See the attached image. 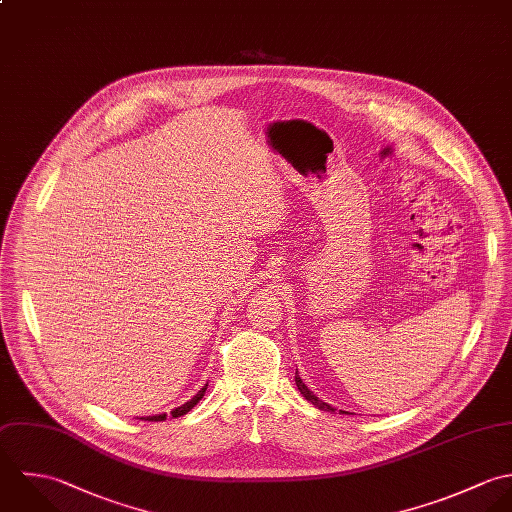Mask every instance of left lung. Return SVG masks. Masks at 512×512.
Listing matches in <instances>:
<instances>
[{"instance_id": "obj_1", "label": "left lung", "mask_w": 512, "mask_h": 512, "mask_svg": "<svg viewBox=\"0 0 512 512\" xmlns=\"http://www.w3.org/2000/svg\"><path fill=\"white\" fill-rule=\"evenodd\" d=\"M295 382H297V388H299V392L307 398L308 402L312 404V406H316L318 409H324V411H334L332 406H328V404H324L322 400H318L310 390H308L307 386L303 384V380H301V376L299 374H295ZM340 413H348V411H340Z\"/></svg>"}]
</instances>
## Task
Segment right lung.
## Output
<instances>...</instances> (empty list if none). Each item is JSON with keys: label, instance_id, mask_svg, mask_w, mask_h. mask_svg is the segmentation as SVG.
Returning a JSON list of instances; mask_svg holds the SVG:
<instances>
[{"label": "right lung", "instance_id": "right-lung-1", "mask_svg": "<svg viewBox=\"0 0 512 512\" xmlns=\"http://www.w3.org/2000/svg\"><path fill=\"white\" fill-rule=\"evenodd\" d=\"M205 390H207V384H205L204 388L190 400V402H186L184 406H180V408L174 409L172 411V417H180V415H186L190 409L194 408L202 398H204ZM142 419H146V421H164L166 419V413H162V415H148V417H142Z\"/></svg>", "mask_w": 512, "mask_h": 512}]
</instances>
